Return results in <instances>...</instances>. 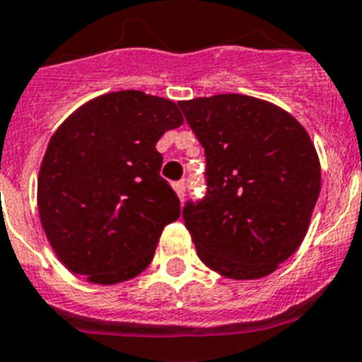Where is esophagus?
I'll return each mask as SVG.
<instances>
[{
	"instance_id": "34e87169",
	"label": "esophagus",
	"mask_w": 362,
	"mask_h": 362,
	"mask_svg": "<svg viewBox=\"0 0 362 362\" xmlns=\"http://www.w3.org/2000/svg\"><path fill=\"white\" fill-rule=\"evenodd\" d=\"M173 189H175V193L178 194V199H184V194H185V185H184V182H175V184H173Z\"/></svg>"
}]
</instances>
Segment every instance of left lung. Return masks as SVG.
<instances>
[{
  "label": "left lung",
  "instance_id": "8db88e82",
  "mask_svg": "<svg viewBox=\"0 0 362 362\" xmlns=\"http://www.w3.org/2000/svg\"><path fill=\"white\" fill-rule=\"evenodd\" d=\"M202 144L207 194L184 222L207 268L255 281L293 255L320 193V162L288 111L246 94L178 102Z\"/></svg>",
  "mask_w": 362,
  "mask_h": 362
}]
</instances>
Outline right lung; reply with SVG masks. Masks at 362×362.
Masks as SVG:
<instances>
[{"label": "right lung", "mask_w": 362, "mask_h": 362, "mask_svg": "<svg viewBox=\"0 0 362 362\" xmlns=\"http://www.w3.org/2000/svg\"><path fill=\"white\" fill-rule=\"evenodd\" d=\"M182 124L171 100L116 90L56 129L37 175V213L69 272L111 286L149 266L163 228L180 216L156 142Z\"/></svg>", "instance_id": "right-lung-1"}]
</instances>
